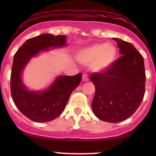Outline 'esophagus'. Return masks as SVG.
<instances>
[{"label":"esophagus","mask_w":156,"mask_h":156,"mask_svg":"<svg viewBox=\"0 0 156 156\" xmlns=\"http://www.w3.org/2000/svg\"><path fill=\"white\" fill-rule=\"evenodd\" d=\"M83 81H88V80H89V78H88V76H87V74L83 75Z\"/></svg>","instance_id":"34e87169"}]
</instances>
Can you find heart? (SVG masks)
<instances>
[{"instance_id":"b5f03b06","label":"heart","mask_w":156,"mask_h":156,"mask_svg":"<svg viewBox=\"0 0 156 156\" xmlns=\"http://www.w3.org/2000/svg\"><path fill=\"white\" fill-rule=\"evenodd\" d=\"M116 54V46L112 44L96 43L79 49L76 58L84 65H90L93 72H101L113 64Z\"/></svg>"}]
</instances>
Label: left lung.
<instances>
[{
  "mask_svg": "<svg viewBox=\"0 0 156 156\" xmlns=\"http://www.w3.org/2000/svg\"><path fill=\"white\" fill-rule=\"evenodd\" d=\"M121 57L102 73L90 77L96 92L92 108L98 119L120 122L136 111L144 98L146 72L144 58L133 44L113 38Z\"/></svg>",
  "mask_w": 156,
  "mask_h": 156,
  "instance_id": "obj_1",
  "label": "left lung"
}]
</instances>
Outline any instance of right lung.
Segmentation results:
<instances>
[{
  "mask_svg": "<svg viewBox=\"0 0 156 156\" xmlns=\"http://www.w3.org/2000/svg\"><path fill=\"white\" fill-rule=\"evenodd\" d=\"M66 42L65 35L42 34L26 40L14 56L10 75L11 97L20 112L35 122H50L63 112L71 93L81 82L82 73L58 76L47 88L33 91L23 83L22 73L32 58L41 52L63 48Z\"/></svg>",
  "mask_w": 156,
  "mask_h": 156,
  "instance_id": "add662e5",
  "label": "right lung"
}]
</instances>
